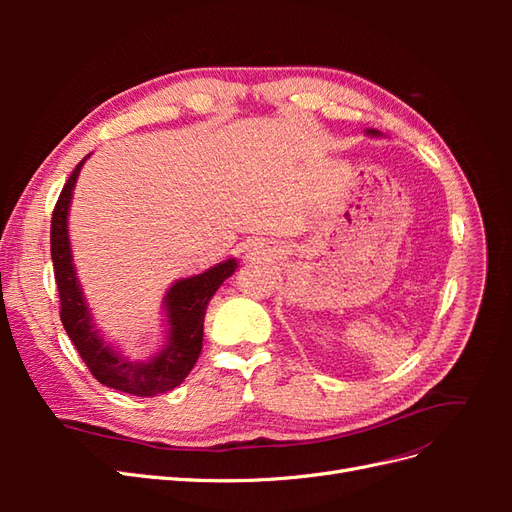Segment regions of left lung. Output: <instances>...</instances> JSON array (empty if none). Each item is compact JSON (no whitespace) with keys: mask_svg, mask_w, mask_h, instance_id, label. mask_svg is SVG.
<instances>
[{"mask_svg":"<svg viewBox=\"0 0 512 512\" xmlns=\"http://www.w3.org/2000/svg\"><path fill=\"white\" fill-rule=\"evenodd\" d=\"M369 134H376V132H374V130H369Z\"/></svg>","mask_w":512,"mask_h":512,"instance_id":"left-lung-1","label":"left lung"}]
</instances>
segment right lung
Here are the masks:
<instances>
[{
	"instance_id": "add662e5",
	"label": "right lung",
	"mask_w": 512,
	"mask_h": 512,
	"mask_svg": "<svg viewBox=\"0 0 512 512\" xmlns=\"http://www.w3.org/2000/svg\"><path fill=\"white\" fill-rule=\"evenodd\" d=\"M83 164L85 160L76 164L72 175L64 183V190L57 198L51 218V258L59 290L61 324H64L74 348L79 350L81 359L89 367L91 376L104 386L136 397H153L173 391L198 361L200 350H203V322L207 305L226 277L235 273L237 262L232 258L205 273L179 280L168 290L164 299L170 324L168 346L147 363L123 359L121 354L102 342V337L91 324L89 309L79 282H76L72 265L66 218L72 188Z\"/></svg>"
}]
</instances>
